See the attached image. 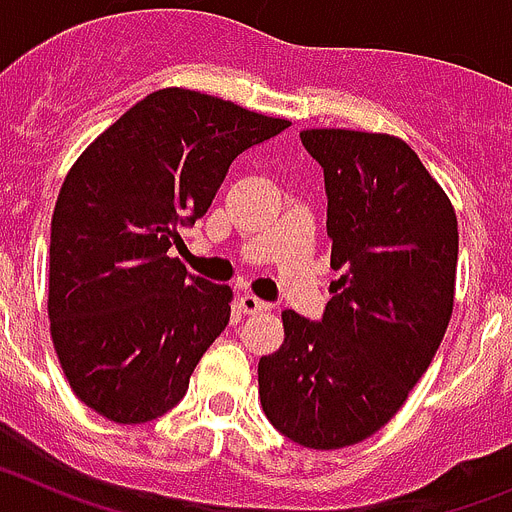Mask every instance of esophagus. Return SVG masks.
Returning <instances> with one entry per match:
<instances>
[{
  "label": "esophagus",
  "instance_id": "obj_1",
  "mask_svg": "<svg viewBox=\"0 0 512 512\" xmlns=\"http://www.w3.org/2000/svg\"><path fill=\"white\" fill-rule=\"evenodd\" d=\"M238 305H241V310L246 312V315H259V312L269 310V302L259 300V297H253V295H241Z\"/></svg>",
  "mask_w": 512,
  "mask_h": 512
}]
</instances>
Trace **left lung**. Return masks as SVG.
Here are the masks:
<instances>
[{
	"label": "left lung",
	"instance_id": "1",
	"mask_svg": "<svg viewBox=\"0 0 512 512\" xmlns=\"http://www.w3.org/2000/svg\"><path fill=\"white\" fill-rule=\"evenodd\" d=\"M333 282L323 320L282 312L284 343L261 356L259 397L282 436L318 451L377 433L431 366L454 310L459 228L418 153L387 133L315 128Z\"/></svg>",
	"mask_w": 512,
	"mask_h": 512
}]
</instances>
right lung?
<instances>
[{
    "label": "right lung",
    "instance_id": "obj_1",
    "mask_svg": "<svg viewBox=\"0 0 512 512\" xmlns=\"http://www.w3.org/2000/svg\"><path fill=\"white\" fill-rule=\"evenodd\" d=\"M289 120L192 89H158L63 179L51 220L48 318L71 390L115 423L169 413L230 320L233 289L169 248L207 212L230 164Z\"/></svg>",
    "mask_w": 512,
    "mask_h": 512
}]
</instances>
